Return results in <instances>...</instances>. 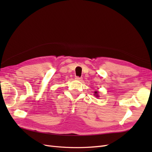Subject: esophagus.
<instances>
[{
	"label": "esophagus",
	"instance_id": "esophagus-1",
	"mask_svg": "<svg viewBox=\"0 0 152 152\" xmlns=\"http://www.w3.org/2000/svg\"><path fill=\"white\" fill-rule=\"evenodd\" d=\"M75 79L77 80H82V77H80L77 76V77H75Z\"/></svg>",
	"mask_w": 152,
	"mask_h": 152
}]
</instances>
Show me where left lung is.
I'll return each instance as SVG.
<instances>
[{
  "label": "left lung",
  "mask_w": 152,
  "mask_h": 152,
  "mask_svg": "<svg viewBox=\"0 0 152 152\" xmlns=\"http://www.w3.org/2000/svg\"><path fill=\"white\" fill-rule=\"evenodd\" d=\"M94 93H95V95H96V97H98V92H97V91H96Z\"/></svg>",
  "instance_id": "left-lung-1"
}]
</instances>
